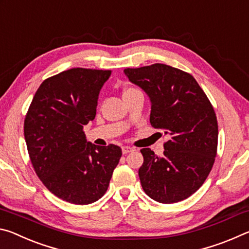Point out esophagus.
<instances>
[{"instance_id":"34e87169","label":"esophagus","mask_w":249,"mask_h":249,"mask_svg":"<svg viewBox=\"0 0 249 249\" xmlns=\"http://www.w3.org/2000/svg\"><path fill=\"white\" fill-rule=\"evenodd\" d=\"M132 151H134V148H132V147L129 146H123L122 147V153H123V155H126L128 153H132Z\"/></svg>"}]
</instances>
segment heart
I'll list each match as a JSON object with an SVG mask.
<instances>
[{"instance_id": "b5f03b06", "label": "heart", "mask_w": 249, "mask_h": 249, "mask_svg": "<svg viewBox=\"0 0 249 249\" xmlns=\"http://www.w3.org/2000/svg\"><path fill=\"white\" fill-rule=\"evenodd\" d=\"M134 90H137V89H135V88H127V89L125 90V92L124 93H127V92H130V91H134Z\"/></svg>"}]
</instances>
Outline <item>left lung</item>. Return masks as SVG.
Returning a JSON list of instances; mask_svg holds the SVG:
<instances>
[{"label":"left lung","instance_id":"left-lung-1","mask_svg":"<svg viewBox=\"0 0 249 249\" xmlns=\"http://www.w3.org/2000/svg\"><path fill=\"white\" fill-rule=\"evenodd\" d=\"M151 102L150 124L169 140L162 157L142 148L138 170L147 196L160 203H176L193 195L208 178L217 150V120L204 91L190 73L154 64L124 70Z\"/></svg>","mask_w":249,"mask_h":249}]
</instances>
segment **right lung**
Wrapping results in <instances>:
<instances>
[{"instance_id": "obj_1", "label": "right lung", "mask_w": 249, "mask_h": 249, "mask_svg": "<svg viewBox=\"0 0 249 249\" xmlns=\"http://www.w3.org/2000/svg\"><path fill=\"white\" fill-rule=\"evenodd\" d=\"M111 70L72 68L44 80L24 121V136L36 175L59 199L90 204L107 192L121 147L87 142L101 88Z\"/></svg>"}]
</instances>
